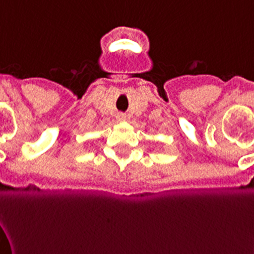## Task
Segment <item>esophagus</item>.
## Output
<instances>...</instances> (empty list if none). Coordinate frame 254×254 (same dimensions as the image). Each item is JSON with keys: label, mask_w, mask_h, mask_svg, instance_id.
Instances as JSON below:
<instances>
[{"label": "esophagus", "mask_w": 254, "mask_h": 254, "mask_svg": "<svg viewBox=\"0 0 254 254\" xmlns=\"http://www.w3.org/2000/svg\"><path fill=\"white\" fill-rule=\"evenodd\" d=\"M116 119H118V122H125V120H127V115L123 113H119L118 116H116Z\"/></svg>", "instance_id": "1"}]
</instances>
